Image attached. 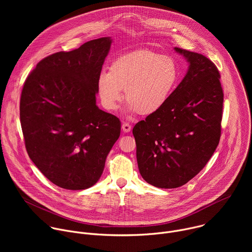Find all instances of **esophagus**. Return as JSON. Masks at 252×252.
I'll return each instance as SVG.
<instances>
[{"label":"esophagus","mask_w":252,"mask_h":252,"mask_svg":"<svg viewBox=\"0 0 252 252\" xmlns=\"http://www.w3.org/2000/svg\"><path fill=\"white\" fill-rule=\"evenodd\" d=\"M122 128H123V130L125 132H129L131 130V126L129 124H127V123H124L123 126H122Z\"/></svg>","instance_id":"34e87169"}]
</instances>
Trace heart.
<instances>
[{"mask_svg":"<svg viewBox=\"0 0 252 252\" xmlns=\"http://www.w3.org/2000/svg\"><path fill=\"white\" fill-rule=\"evenodd\" d=\"M179 76L175 60L151 50H139L117 58L109 73L97 79V93L101 104L116 110L125 97L129 113L152 115L166 103Z\"/></svg>","mask_w":252,"mask_h":252,"instance_id":"heart-1","label":"heart"}]
</instances>
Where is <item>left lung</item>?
<instances>
[{"label": "left lung", "mask_w": 252, "mask_h": 252, "mask_svg": "<svg viewBox=\"0 0 252 252\" xmlns=\"http://www.w3.org/2000/svg\"><path fill=\"white\" fill-rule=\"evenodd\" d=\"M174 51L189 63L185 78L160 110L132 129L140 175L159 189L189 182L212 157L221 133L223 92L218 67L200 54Z\"/></svg>", "instance_id": "8db88e82"}]
</instances>
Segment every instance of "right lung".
Instances as JSON below:
<instances>
[{"label": "right lung", "instance_id": "obj_1", "mask_svg": "<svg viewBox=\"0 0 252 252\" xmlns=\"http://www.w3.org/2000/svg\"><path fill=\"white\" fill-rule=\"evenodd\" d=\"M112 42L104 37L53 54L24 84L20 120L28 155L50 182L64 189L95 185L121 134L120 120L95 101Z\"/></svg>", "mask_w": 252, "mask_h": 252}]
</instances>
